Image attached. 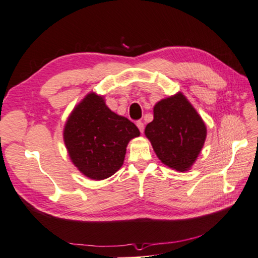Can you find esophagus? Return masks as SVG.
Instances as JSON below:
<instances>
[{"mask_svg":"<svg viewBox=\"0 0 258 258\" xmlns=\"http://www.w3.org/2000/svg\"><path fill=\"white\" fill-rule=\"evenodd\" d=\"M137 126H138V128L140 130V132H141V133H144V130H145V125H144V122H142L141 120H138V121H137Z\"/></svg>","mask_w":258,"mask_h":258,"instance_id":"obj_1","label":"esophagus"}]
</instances>
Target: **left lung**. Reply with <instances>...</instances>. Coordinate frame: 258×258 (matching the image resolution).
<instances>
[{"mask_svg":"<svg viewBox=\"0 0 258 258\" xmlns=\"http://www.w3.org/2000/svg\"><path fill=\"white\" fill-rule=\"evenodd\" d=\"M157 157L171 169L187 171L204 145L207 128L196 110L181 93L154 107V120L146 126Z\"/></svg>","mask_w":258,"mask_h":258,"instance_id":"obj_1","label":"left lung"}]
</instances>
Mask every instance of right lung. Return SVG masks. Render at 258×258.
<instances>
[{"label": "right lung", "instance_id": "1", "mask_svg": "<svg viewBox=\"0 0 258 258\" xmlns=\"http://www.w3.org/2000/svg\"><path fill=\"white\" fill-rule=\"evenodd\" d=\"M140 136L127 118L118 116L102 96L88 94L65 124L64 142L78 170L86 177L102 180L120 169L131 139Z\"/></svg>", "mask_w": 258, "mask_h": 258}]
</instances>
